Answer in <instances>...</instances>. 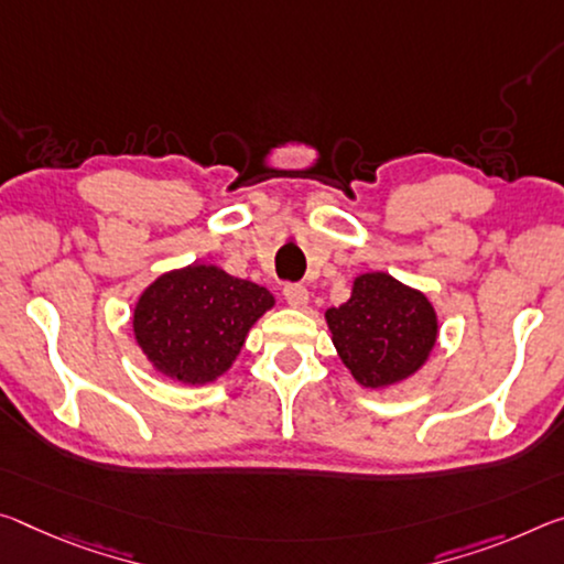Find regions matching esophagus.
<instances>
[{
    "instance_id": "34e87169",
    "label": "esophagus",
    "mask_w": 564,
    "mask_h": 564,
    "mask_svg": "<svg viewBox=\"0 0 564 564\" xmlns=\"http://www.w3.org/2000/svg\"><path fill=\"white\" fill-rule=\"evenodd\" d=\"M283 299L289 301V306L303 308V306H306V303H308L306 285H301V283H285V285H283Z\"/></svg>"
}]
</instances>
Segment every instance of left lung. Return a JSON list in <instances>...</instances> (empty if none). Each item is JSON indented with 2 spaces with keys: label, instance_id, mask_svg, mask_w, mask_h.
I'll return each instance as SVG.
<instances>
[{
  "label": "left lung",
  "instance_id": "1",
  "mask_svg": "<svg viewBox=\"0 0 564 564\" xmlns=\"http://www.w3.org/2000/svg\"><path fill=\"white\" fill-rule=\"evenodd\" d=\"M326 321L341 361L369 389L411 377L436 341L432 303L387 273L359 275L351 299L328 308Z\"/></svg>",
  "mask_w": 564,
  "mask_h": 564
}]
</instances>
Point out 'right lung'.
Returning <instances> with one entry per match:
<instances>
[{
	"instance_id": "1",
	"label": "right lung",
	"mask_w": 564,
	"mask_h": 564,
	"mask_svg": "<svg viewBox=\"0 0 564 564\" xmlns=\"http://www.w3.org/2000/svg\"><path fill=\"white\" fill-rule=\"evenodd\" d=\"M273 306L263 285L228 275L218 265H187L145 289L132 328L160 373L183 383H208L230 369L250 326Z\"/></svg>"
}]
</instances>
